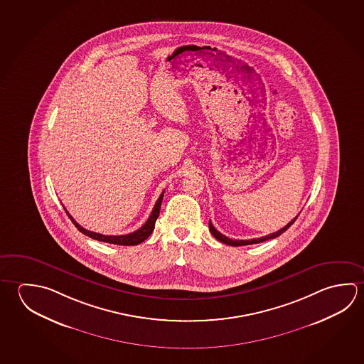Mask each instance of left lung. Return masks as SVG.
Wrapping results in <instances>:
<instances>
[{"instance_id": "8db88e82", "label": "left lung", "mask_w": 364, "mask_h": 364, "mask_svg": "<svg viewBox=\"0 0 364 364\" xmlns=\"http://www.w3.org/2000/svg\"><path fill=\"white\" fill-rule=\"evenodd\" d=\"M299 216V215H298ZM298 216L293 218L290 223H287V226H284L282 229L279 230V231H276V232H272V234H268L266 236H262V237H257V239H250V240H232V239H230L228 236L223 235L221 234L220 231H217L215 229V226L212 225V223H208V226H210V231L212 232V235L216 237L217 240H220V242H223V244H228V245H232V247H242V245H250V244H258V242H266V240H269V239H274V237H277V236H280L282 232H285L294 223H295V220L298 218Z\"/></svg>"}]
</instances>
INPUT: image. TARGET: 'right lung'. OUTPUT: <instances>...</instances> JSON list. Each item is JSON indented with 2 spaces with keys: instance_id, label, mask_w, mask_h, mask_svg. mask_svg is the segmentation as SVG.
<instances>
[{
  "instance_id": "obj_1",
  "label": "right lung",
  "mask_w": 364,
  "mask_h": 364,
  "mask_svg": "<svg viewBox=\"0 0 364 364\" xmlns=\"http://www.w3.org/2000/svg\"><path fill=\"white\" fill-rule=\"evenodd\" d=\"M164 193H165V191H162L160 198L157 199V202L154 204V210H152V213H151V216L148 218L147 223H144L141 229L136 230L134 232L127 234V235H102V234H98V232H93V231H90V230L82 228V226L70 216V213H69L68 210H65V212L68 213V216L70 217L71 221L77 226V229L79 230L80 232H83L84 235L90 236L92 239H95V240L109 242V244H116V245H138V244H141V242H144L148 236L152 234V231H154L156 220H157V217L160 216L161 203H162Z\"/></svg>"
}]
</instances>
